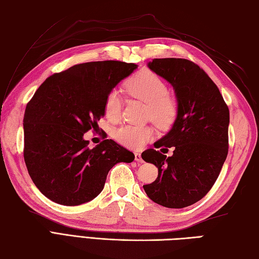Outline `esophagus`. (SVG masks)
<instances>
[{
  "mask_svg": "<svg viewBox=\"0 0 259 259\" xmlns=\"http://www.w3.org/2000/svg\"><path fill=\"white\" fill-rule=\"evenodd\" d=\"M135 160L137 162H144V160H142V157H141V153H139V152L135 153Z\"/></svg>",
  "mask_w": 259,
  "mask_h": 259,
  "instance_id": "obj_1",
  "label": "esophagus"
}]
</instances>
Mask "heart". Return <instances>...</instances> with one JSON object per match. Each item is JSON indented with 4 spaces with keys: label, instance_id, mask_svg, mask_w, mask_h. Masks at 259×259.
I'll list each match as a JSON object with an SVG mask.
<instances>
[{
    "label": "heart",
    "instance_id": "heart-1",
    "mask_svg": "<svg viewBox=\"0 0 259 259\" xmlns=\"http://www.w3.org/2000/svg\"><path fill=\"white\" fill-rule=\"evenodd\" d=\"M124 89L130 97L140 99L148 104L147 115L158 126L166 128L177 117V100L169 95L166 82L150 70H142L125 82ZM122 99L117 90L109 92L104 102L107 117L115 121L120 118ZM153 129L150 125L123 124L114 131V138L125 147L138 148L151 140Z\"/></svg>",
    "mask_w": 259,
    "mask_h": 259
}]
</instances>
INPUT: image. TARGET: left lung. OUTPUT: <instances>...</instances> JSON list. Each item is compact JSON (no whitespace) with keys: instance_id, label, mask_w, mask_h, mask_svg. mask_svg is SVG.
Wrapping results in <instances>:
<instances>
[{"instance_id":"left-lung-1","label":"left lung","mask_w":259,"mask_h":259,"mask_svg":"<svg viewBox=\"0 0 259 259\" xmlns=\"http://www.w3.org/2000/svg\"><path fill=\"white\" fill-rule=\"evenodd\" d=\"M148 67L174 87L178 112L172 128L155 144L174 147V155L155 149L141 155L158 168L157 179L144 189L158 205L185 208L205 197L221 174L228 153L229 109L213 81L189 60L153 59Z\"/></svg>"}]
</instances>
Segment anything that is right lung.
Instances as JSON below:
<instances>
[{"instance_id": "add662e5", "label": "right lung", "mask_w": 259, "mask_h": 259, "mask_svg": "<svg viewBox=\"0 0 259 259\" xmlns=\"http://www.w3.org/2000/svg\"><path fill=\"white\" fill-rule=\"evenodd\" d=\"M137 68L111 60L75 64L49 76L26 104L24 161L50 200L64 206L90 201L115 163L134 161V153L113 140L91 148L83 135L104 115L109 92Z\"/></svg>"}]
</instances>
